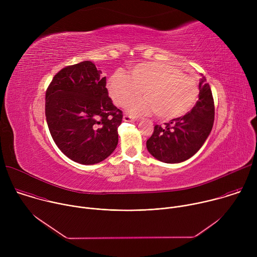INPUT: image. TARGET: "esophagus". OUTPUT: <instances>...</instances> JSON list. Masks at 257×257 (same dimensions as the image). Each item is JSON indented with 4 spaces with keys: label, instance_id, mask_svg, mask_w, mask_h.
Instances as JSON below:
<instances>
[{
    "label": "esophagus",
    "instance_id": "esophagus-1",
    "mask_svg": "<svg viewBox=\"0 0 257 257\" xmlns=\"http://www.w3.org/2000/svg\"><path fill=\"white\" fill-rule=\"evenodd\" d=\"M123 120H124L125 122L138 121V119H137V118H135V117H132V116H130V115H124V117H123Z\"/></svg>",
    "mask_w": 257,
    "mask_h": 257
}]
</instances>
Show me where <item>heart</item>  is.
<instances>
[{
    "instance_id": "b5f03b06",
    "label": "heart",
    "mask_w": 257,
    "mask_h": 257,
    "mask_svg": "<svg viewBox=\"0 0 257 257\" xmlns=\"http://www.w3.org/2000/svg\"><path fill=\"white\" fill-rule=\"evenodd\" d=\"M141 89L146 96L129 103L128 111L137 115L157 112L163 120L185 116L199 95L198 83L193 77L165 62L137 64L130 70V78L117 72L107 83L109 96L119 106L138 96Z\"/></svg>"
}]
</instances>
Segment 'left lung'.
Masks as SVG:
<instances>
[{"mask_svg":"<svg viewBox=\"0 0 257 257\" xmlns=\"http://www.w3.org/2000/svg\"><path fill=\"white\" fill-rule=\"evenodd\" d=\"M199 99L185 116L156 125L146 148L157 160L177 164L194 156L208 137L214 120V103L204 76L199 81Z\"/></svg>","mask_w":257,"mask_h":257,"instance_id":"left-lung-1","label":"left lung"}]
</instances>
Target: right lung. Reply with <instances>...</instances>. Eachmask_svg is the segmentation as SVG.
<instances>
[{
  "label": "right lung",
  "instance_id": "1",
  "mask_svg": "<svg viewBox=\"0 0 257 257\" xmlns=\"http://www.w3.org/2000/svg\"><path fill=\"white\" fill-rule=\"evenodd\" d=\"M95 65L84 61L60 70L46 91V118L51 135L70 160L93 165L118 144L121 109L113 104Z\"/></svg>",
  "mask_w": 257,
  "mask_h": 257
}]
</instances>
